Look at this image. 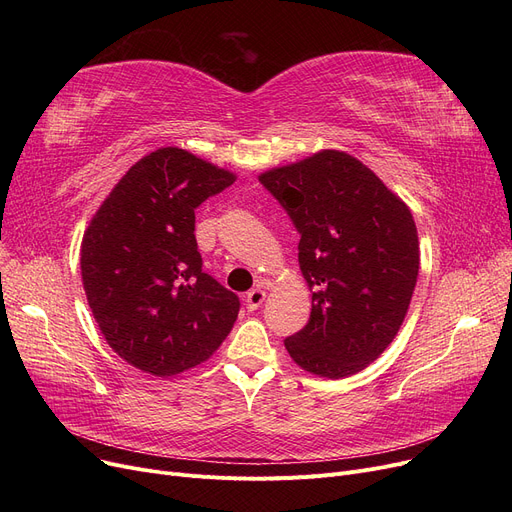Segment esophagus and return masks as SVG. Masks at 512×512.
Listing matches in <instances>:
<instances>
[{
	"label": "esophagus",
	"instance_id": "1",
	"mask_svg": "<svg viewBox=\"0 0 512 512\" xmlns=\"http://www.w3.org/2000/svg\"><path fill=\"white\" fill-rule=\"evenodd\" d=\"M265 290H261V288H253V290H249L247 292V297H245V303H247V309L249 311H255V309H259L261 307V303L265 301Z\"/></svg>",
	"mask_w": 512,
	"mask_h": 512
}]
</instances>
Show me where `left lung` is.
<instances>
[{
  "label": "left lung",
  "mask_w": 512,
  "mask_h": 512,
  "mask_svg": "<svg viewBox=\"0 0 512 512\" xmlns=\"http://www.w3.org/2000/svg\"><path fill=\"white\" fill-rule=\"evenodd\" d=\"M259 182L297 226L309 324L284 340L292 361L319 378H348L398 334L419 274L411 209L346 151L324 149L272 168Z\"/></svg>",
  "instance_id": "8db88e82"
}]
</instances>
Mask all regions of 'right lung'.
<instances>
[{
  "label": "right lung",
  "instance_id": "obj_1",
  "mask_svg": "<svg viewBox=\"0 0 512 512\" xmlns=\"http://www.w3.org/2000/svg\"><path fill=\"white\" fill-rule=\"evenodd\" d=\"M236 174L178 147L139 159L85 230L80 274L97 326L126 363L170 378L230 334L238 297L203 272L195 209Z\"/></svg>",
  "mask_w": 512,
  "mask_h": 512
}]
</instances>
